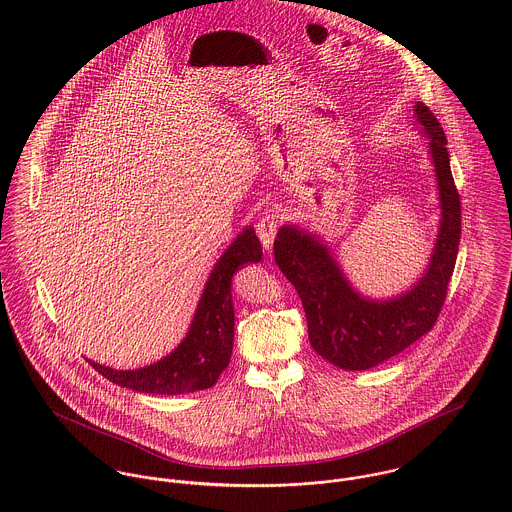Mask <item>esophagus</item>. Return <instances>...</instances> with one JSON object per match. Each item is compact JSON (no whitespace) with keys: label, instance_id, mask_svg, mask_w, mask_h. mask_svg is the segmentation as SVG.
I'll return each mask as SVG.
<instances>
[{"label":"esophagus","instance_id":"obj_1","mask_svg":"<svg viewBox=\"0 0 512 512\" xmlns=\"http://www.w3.org/2000/svg\"><path fill=\"white\" fill-rule=\"evenodd\" d=\"M278 226H280V217L274 209H266L260 220L256 222V232L262 240V246L266 250H272V244H274V238H276V232H278Z\"/></svg>","mask_w":512,"mask_h":512}]
</instances>
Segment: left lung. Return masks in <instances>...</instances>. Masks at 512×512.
<instances>
[{"mask_svg":"<svg viewBox=\"0 0 512 512\" xmlns=\"http://www.w3.org/2000/svg\"><path fill=\"white\" fill-rule=\"evenodd\" d=\"M414 110L430 140L441 220L428 270L410 292L386 301L366 299L353 290L329 248L295 226H282L274 242L276 264L303 303L311 347L345 370L380 365L426 335L438 321L455 268L461 203L449 169L447 140L426 104L418 102Z\"/></svg>","mask_w":512,"mask_h":512,"instance_id":"obj_1","label":"left lung"}]
</instances>
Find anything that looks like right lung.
I'll return each mask as SVG.
<instances>
[{"mask_svg": "<svg viewBox=\"0 0 512 512\" xmlns=\"http://www.w3.org/2000/svg\"><path fill=\"white\" fill-rule=\"evenodd\" d=\"M262 244L252 226L244 228L215 264L197 313L181 345L155 365L116 370L88 361L110 382L142 394H185L211 388L230 363L234 341L232 276L248 262H260Z\"/></svg>", "mask_w": 512, "mask_h": 512, "instance_id": "1", "label": "right lung"}]
</instances>
